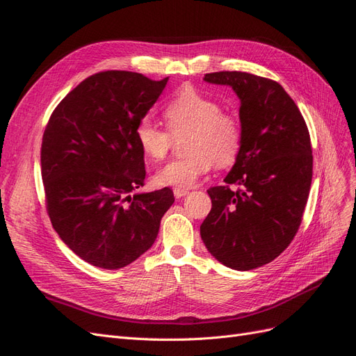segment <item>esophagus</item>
<instances>
[{
    "label": "esophagus",
    "mask_w": 356,
    "mask_h": 356,
    "mask_svg": "<svg viewBox=\"0 0 356 356\" xmlns=\"http://www.w3.org/2000/svg\"><path fill=\"white\" fill-rule=\"evenodd\" d=\"M174 195L177 199L179 197H184L186 195H188V188H179V187H175L174 188Z\"/></svg>",
    "instance_id": "obj_1"
}]
</instances>
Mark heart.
Wrapping results in <instances>:
<instances>
[{
	"instance_id": "1",
	"label": "heart",
	"mask_w": 356,
	"mask_h": 356,
	"mask_svg": "<svg viewBox=\"0 0 356 356\" xmlns=\"http://www.w3.org/2000/svg\"><path fill=\"white\" fill-rule=\"evenodd\" d=\"M163 118L168 129L143 118L135 131L139 148L152 161L163 160L174 136L187 134L184 147L188 153L157 172L156 182L160 186L191 187L213 163L229 166L241 153L243 127L239 118L221 111L218 101L196 89L179 90L165 105Z\"/></svg>"
}]
</instances>
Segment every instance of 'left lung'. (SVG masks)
<instances>
[{
	"label": "left lung",
	"mask_w": 356,
	"mask_h": 356,
	"mask_svg": "<svg viewBox=\"0 0 356 356\" xmlns=\"http://www.w3.org/2000/svg\"><path fill=\"white\" fill-rule=\"evenodd\" d=\"M203 80L227 84L239 96L243 141L225 184L208 190L212 208L200 236L220 263L252 270L281 255L298 232L314 169L309 129L270 79L220 71Z\"/></svg>",
	"instance_id": "obj_1"
}]
</instances>
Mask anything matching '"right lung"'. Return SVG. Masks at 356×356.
Listing matches in <instances>:
<instances>
[{"instance_id":"add662e5","label":"right lung","mask_w":356,"mask_h":356,"mask_svg":"<svg viewBox=\"0 0 356 356\" xmlns=\"http://www.w3.org/2000/svg\"><path fill=\"white\" fill-rule=\"evenodd\" d=\"M169 77L102 71L83 80L51 113L41 143V177L53 229L92 266L115 270L154 243L174 191L144 186L135 131Z\"/></svg>"}]
</instances>
